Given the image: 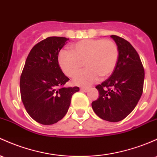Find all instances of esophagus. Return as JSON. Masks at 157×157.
Returning a JSON list of instances; mask_svg holds the SVG:
<instances>
[{
  "label": "esophagus",
  "instance_id": "1",
  "mask_svg": "<svg viewBox=\"0 0 157 157\" xmlns=\"http://www.w3.org/2000/svg\"><path fill=\"white\" fill-rule=\"evenodd\" d=\"M80 90L82 91V92H88V91H89V89H88V88H84V87H82V88H80Z\"/></svg>",
  "mask_w": 157,
  "mask_h": 157
}]
</instances>
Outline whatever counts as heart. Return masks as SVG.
<instances>
[{"instance_id":"b5f03b06","label":"heart","mask_w":157,"mask_h":157,"mask_svg":"<svg viewBox=\"0 0 157 157\" xmlns=\"http://www.w3.org/2000/svg\"><path fill=\"white\" fill-rule=\"evenodd\" d=\"M69 51H62L58 61L60 68L67 76L75 77L82 68L85 70L75 79V83L87 87L100 79L106 78L114 71L118 63L119 51L113 40L104 39H83L69 46Z\"/></svg>"}]
</instances>
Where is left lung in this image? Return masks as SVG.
Returning <instances> with one entry per match:
<instances>
[{"label": "left lung", "instance_id": "1", "mask_svg": "<svg viewBox=\"0 0 157 157\" xmlns=\"http://www.w3.org/2000/svg\"><path fill=\"white\" fill-rule=\"evenodd\" d=\"M119 51L118 63L110 77L96 86L99 98L92 103L101 118L110 122L123 120L136 107L143 92L144 70L137 51L130 42L115 35Z\"/></svg>", "mask_w": 157, "mask_h": 157}]
</instances>
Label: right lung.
Masks as SVG:
<instances>
[{
    "label": "right lung",
    "mask_w": 157,
    "mask_h": 157,
    "mask_svg": "<svg viewBox=\"0 0 157 157\" xmlns=\"http://www.w3.org/2000/svg\"><path fill=\"white\" fill-rule=\"evenodd\" d=\"M65 37L51 36L33 46L21 75V98L26 111L39 124L50 125L65 116L71 97L79 87H64L69 78L58 62L60 50L68 42Z\"/></svg>",
    "instance_id": "obj_1"
}]
</instances>
